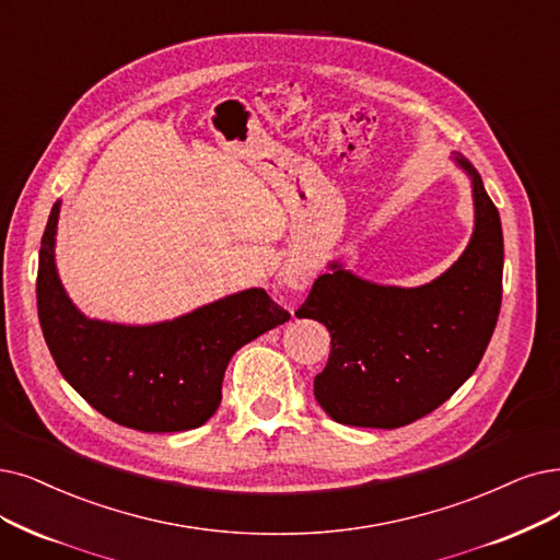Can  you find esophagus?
I'll return each instance as SVG.
<instances>
[{"label": "esophagus", "mask_w": 560, "mask_h": 560, "mask_svg": "<svg viewBox=\"0 0 560 560\" xmlns=\"http://www.w3.org/2000/svg\"><path fill=\"white\" fill-rule=\"evenodd\" d=\"M280 276H282V282H284L289 289H294V292H303V289H307V284H310V280H312L310 268H307L305 264H301V261H289V264H284Z\"/></svg>", "instance_id": "esophagus-1"}]
</instances>
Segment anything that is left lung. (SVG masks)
I'll return each mask as SVG.
<instances>
[{"label": "left lung", "instance_id": "1", "mask_svg": "<svg viewBox=\"0 0 560 560\" xmlns=\"http://www.w3.org/2000/svg\"><path fill=\"white\" fill-rule=\"evenodd\" d=\"M455 161L474 184L476 228L462 257L422 287H384L332 261L296 317L330 332V355L315 376L322 409L353 428L395 430L441 407L480 363L503 294L499 209L480 174Z\"/></svg>", "mask_w": 560, "mask_h": 560}]
</instances>
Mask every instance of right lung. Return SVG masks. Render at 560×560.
<instances>
[{
	"label": "right lung",
	"instance_id": "add662e5",
	"mask_svg": "<svg viewBox=\"0 0 560 560\" xmlns=\"http://www.w3.org/2000/svg\"><path fill=\"white\" fill-rule=\"evenodd\" d=\"M59 202L38 250L36 305L59 372L98 413L140 432L205 424L222 399L232 355L289 319L264 289H245L153 326L86 319L66 296L55 266Z\"/></svg>",
	"mask_w": 560,
	"mask_h": 560
}]
</instances>
